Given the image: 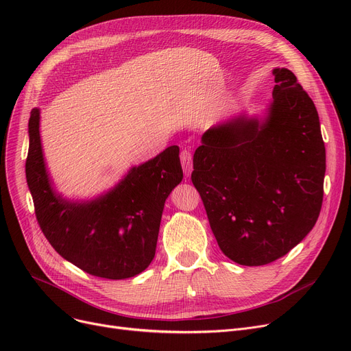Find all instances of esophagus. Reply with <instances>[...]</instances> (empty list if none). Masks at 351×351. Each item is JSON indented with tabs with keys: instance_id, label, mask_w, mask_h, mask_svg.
<instances>
[{
	"instance_id": "34e87169",
	"label": "esophagus",
	"mask_w": 351,
	"mask_h": 351,
	"mask_svg": "<svg viewBox=\"0 0 351 351\" xmlns=\"http://www.w3.org/2000/svg\"><path fill=\"white\" fill-rule=\"evenodd\" d=\"M180 163L183 173H185V176H189L192 172V152L189 149H183L180 152Z\"/></svg>"
}]
</instances>
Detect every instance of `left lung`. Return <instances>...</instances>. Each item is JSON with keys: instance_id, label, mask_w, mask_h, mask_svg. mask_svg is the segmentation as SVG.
Returning <instances> with one entry per match:
<instances>
[{"instance_id": "left-lung-1", "label": "left lung", "mask_w": 351, "mask_h": 351, "mask_svg": "<svg viewBox=\"0 0 351 351\" xmlns=\"http://www.w3.org/2000/svg\"><path fill=\"white\" fill-rule=\"evenodd\" d=\"M265 122L243 117L210 128L193 155L192 183L230 261L280 259L316 225L326 149L317 109L296 75L276 68Z\"/></svg>"}]
</instances>
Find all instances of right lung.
<instances>
[{"mask_svg": "<svg viewBox=\"0 0 351 351\" xmlns=\"http://www.w3.org/2000/svg\"><path fill=\"white\" fill-rule=\"evenodd\" d=\"M25 175L35 216L51 246L64 259L97 278L121 280L151 265L166 197L183 172L179 147L132 168L108 195L90 204H69L49 186L40 141V110L28 122Z\"/></svg>", "mask_w": 351, "mask_h": 351, "instance_id": "obj_1", "label": "right lung"}]
</instances>
